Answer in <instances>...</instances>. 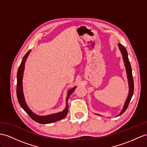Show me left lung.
I'll return each instance as SVG.
<instances>
[{
  "instance_id": "left-lung-1",
  "label": "left lung",
  "mask_w": 147,
  "mask_h": 147,
  "mask_svg": "<svg viewBox=\"0 0 147 147\" xmlns=\"http://www.w3.org/2000/svg\"><path fill=\"white\" fill-rule=\"evenodd\" d=\"M118 47L119 48L120 52H121V54L122 55V58L123 60V63H124V65H125V67L127 76L128 79V84H129V94H128V96L125 102L124 103V106L123 107L122 111L120 112V114L117 115L116 117H118L120 115H122L123 113L126 111V109L128 107V106H129L130 101L131 99V97H132V96L134 94V80H133V77H132V71H131L130 63L129 61V58H128V53H127V50L125 49V48L120 43H118ZM95 114L99 116H102L98 114Z\"/></svg>"
}]
</instances>
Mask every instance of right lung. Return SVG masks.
<instances>
[{
    "label": "right lung",
    "instance_id": "add662e5",
    "mask_svg": "<svg viewBox=\"0 0 147 147\" xmlns=\"http://www.w3.org/2000/svg\"><path fill=\"white\" fill-rule=\"evenodd\" d=\"M31 50L28 51L27 53L25 54L24 57L22 59V61L20 63V65L18 69L17 76V99L18 100L21 107L27 112V114L30 117L35 120V122L40 123L41 124H47L51 123L53 122H57L58 120L64 119L67 115V112H68V104H67V100H68L69 97L71 94L74 91L76 88V86H74L72 89L68 90L67 94V97L66 98V107L61 112H59L55 114H51L50 115H39L35 114L34 112H32L30 108L28 107L27 103L25 99V97L23 92V76L24 72L25 69V64L28 55H30Z\"/></svg>",
    "mask_w": 147,
    "mask_h": 147
}]
</instances>
